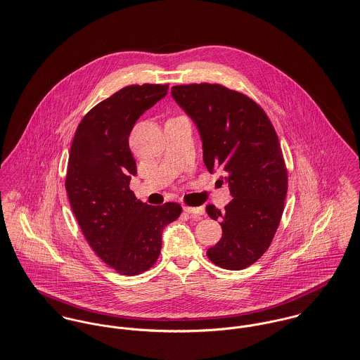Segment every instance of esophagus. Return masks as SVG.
<instances>
[{
	"mask_svg": "<svg viewBox=\"0 0 360 360\" xmlns=\"http://www.w3.org/2000/svg\"><path fill=\"white\" fill-rule=\"evenodd\" d=\"M184 212L191 214V216H203L205 214V207H189V206H184Z\"/></svg>",
	"mask_w": 360,
	"mask_h": 360,
	"instance_id": "34e87169",
	"label": "esophagus"
}]
</instances>
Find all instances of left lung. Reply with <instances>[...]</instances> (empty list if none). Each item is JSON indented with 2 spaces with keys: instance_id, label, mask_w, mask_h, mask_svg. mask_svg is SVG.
<instances>
[{
  "instance_id": "8db88e82",
  "label": "left lung",
  "mask_w": 360,
  "mask_h": 360,
  "mask_svg": "<svg viewBox=\"0 0 360 360\" xmlns=\"http://www.w3.org/2000/svg\"><path fill=\"white\" fill-rule=\"evenodd\" d=\"M171 93L199 128L207 169L222 174L232 195L224 212L206 207L222 228L207 257L226 270L246 269L270 248L284 213L288 171L277 132L253 98L222 84H176Z\"/></svg>"
}]
</instances>
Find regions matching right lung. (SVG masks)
<instances>
[{
  "label": "right lung",
  "instance_id": "right-lung-1",
  "mask_svg": "<svg viewBox=\"0 0 360 360\" xmlns=\"http://www.w3.org/2000/svg\"><path fill=\"white\" fill-rule=\"evenodd\" d=\"M167 91L168 83L122 87L83 117L71 146L65 189L73 214L94 253L122 276L153 267L164 226L182 213L174 202L142 203L129 189L136 175L129 135Z\"/></svg>",
  "mask_w": 360,
  "mask_h": 360
}]
</instances>
